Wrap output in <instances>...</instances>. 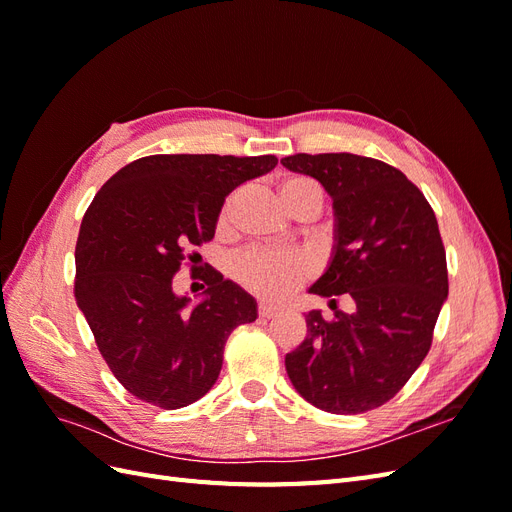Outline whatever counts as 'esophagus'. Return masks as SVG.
<instances>
[{
	"mask_svg": "<svg viewBox=\"0 0 512 512\" xmlns=\"http://www.w3.org/2000/svg\"><path fill=\"white\" fill-rule=\"evenodd\" d=\"M258 316L269 320V318L277 316V307H275V305H269V303H260V305H258Z\"/></svg>",
	"mask_w": 512,
	"mask_h": 512,
	"instance_id": "esophagus-1",
	"label": "esophagus"
}]
</instances>
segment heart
<instances>
[{
	"mask_svg": "<svg viewBox=\"0 0 512 512\" xmlns=\"http://www.w3.org/2000/svg\"><path fill=\"white\" fill-rule=\"evenodd\" d=\"M280 196L292 215L314 213L318 215L324 207V192L320 183L305 175H290L280 183ZM241 200V190L232 192L222 205L218 226L230 228L235 209ZM314 265L305 254L299 252H277V250H254L241 256L235 265L239 282L258 297L271 301H282L297 290L309 275Z\"/></svg>",
	"mask_w": 512,
	"mask_h": 512,
	"instance_id": "heart-1",
	"label": "heart"
}]
</instances>
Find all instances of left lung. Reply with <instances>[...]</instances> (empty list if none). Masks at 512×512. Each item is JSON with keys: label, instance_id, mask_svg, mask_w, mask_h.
I'll return each mask as SVG.
<instances>
[{"label": "left lung", "instance_id": "left-lung-1", "mask_svg": "<svg viewBox=\"0 0 512 512\" xmlns=\"http://www.w3.org/2000/svg\"><path fill=\"white\" fill-rule=\"evenodd\" d=\"M294 173L333 198L335 252L309 288L331 299L333 320L305 316L307 337L286 354L288 378L309 404L363 414L393 399L427 356L448 294L436 213L399 168L354 153H294ZM347 294L351 312L336 307Z\"/></svg>", "mask_w": 512, "mask_h": 512}]
</instances>
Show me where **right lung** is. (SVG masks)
<instances>
[{
  "label": "right lung",
  "instance_id": "right-lung-1",
  "mask_svg": "<svg viewBox=\"0 0 512 512\" xmlns=\"http://www.w3.org/2000/svg\"><path fill=\"white\" fill-rule=\"evenodd\" d=\"M275 164V156H147L91 200L74 250V299L108 369L136 399L162 410L194 404L220 376L228 335L256 320V301L215 269L194 309L173 292V277L185 252L213 239L224 198Z\"/></svg>",
  "mask_w": 512,
  "mask_h": 512
}]
</instances>
